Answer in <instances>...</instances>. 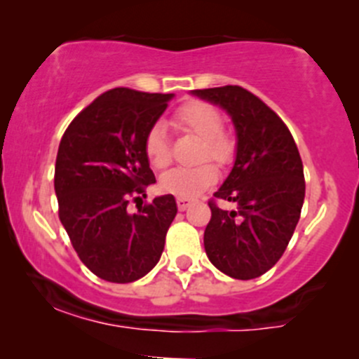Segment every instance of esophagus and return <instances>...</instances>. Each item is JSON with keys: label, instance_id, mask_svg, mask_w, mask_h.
Listing matches in <instances>:
<instances>
[{"label": "esophagus", "instance_id": "1", "mask_svg": "<svg viewBox=\"0 0 359 359\" xmlns=\"http://www.w3.org/2000/svg\"><path fill=\"white\" fill-rule=\"evenodd\" d=\"M193 203H194L193 198H186V196L177 198V206H179V210H187Z\"/></svg>", "mask_w": 359, "mask_h": 359}]
</instances>
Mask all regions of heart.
<instances>
[{
	"label": "heart",
	"instance_id": "1",
	"mask_svg": "<svg viewBox=\"0 0 359 359\" xmlns=\"http://www.w3.org/2000/svg\"><path fill=\"white\" fill-rule=\"evenodd\" d=\"M173 125L184 132L196 133L203 139L200 149V159L212 158L219 163L229 161L233 156V140L222 130V116L213 106L206 102L184 104L173 116ZM144 153L153 168L163 170L172 163L168 140L165 128L161 125L151 126L144 139ZM219 177L215 165L205 161L200 165L186 166V168H173L161 177L159 189L177 196H196L206 187L212 186Z\"/></svg>",
	"mask_w": 359,
	"mask_h": 359
}]
</instances>
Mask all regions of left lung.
<instances>
[{
    "label": "left lung",
    "mask_w": 359,
    "mask_h": 359,
    "mask_svg": "<svg viewBox=\"0 0 359 359\" xmlns=\"http://www.w3.org/2000/svg\"><path fill=\"white\" fill-rule=\"evenodd\" d=\"M191 93L222 107L236 130L233 170L213 194L236 210L208 203L205 252L227 276L253 280L281 259L292 240L306 196L302 159L280 116L248 90L227 85Z\"/></svg>",
    "instance_id": "left-lung-1"
}]
</instances>
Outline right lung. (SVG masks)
<instances>
[{
	"label": "right lung",
	"instance_id": "right-lung-1",
	"mask_svg": "<svg viewBox=\"0 0 359 359\" xmlns=\"http://www.w3.org/2000/svg\"><path fill=\"white\" fill-rule=\"evenodd\" d=\"M173 93L112 88L67 126L55 161L59 217L81 262L111 283H132L158 264L166 231L177 215L172 194L137 212L156 182L144 139Z\"/></svg>",
	"mask_w": 359,
	"mask_h": 359
}]
</instances>
